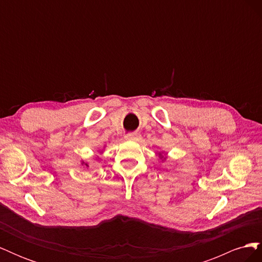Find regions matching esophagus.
I'll use <instances>...</instances> for the list:
<instances>
[{
	"mask_svg": "<svg viewBox=\"0 0 262 262\" xmlns=\"http://www.w3.org/2000/svg\"><path fill=\"white\" fill-rule=\"evenodd\" d=\"M139 137V134L137 132H130L125 134V139L126 140H137V138Z\"/></svg>",
	"mask_w": 262,
	"mask_h": 262,
	"instance_id": "34e87169",
	"label": "esophagus"
}]
</instances>
